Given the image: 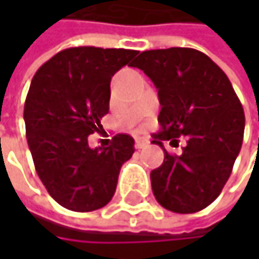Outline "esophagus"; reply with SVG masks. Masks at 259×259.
<instances>
[{
    "mask_svg": "<svg viewBox=\"0 0 259 259\" xmlns=\"http://www.w3.org/2000/svg\"><path fill=\"white\" fill-rule=\"evenodd\" d=\"M147 147V142L145 141H142V139H136L135 141V148L136 150H142V148H145Z\"/></svg>",
    "mask_w": 259,
    "mask_h": 259,
    "instance_id": "obj_1",
    "label": "esophagus"
}]
</instances>
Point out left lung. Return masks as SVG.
I'll use <instances>...</instances> for the list:
<instances>
[{
    "instance_id": "obj_1",
    "label": "left lung",
    "mask_w": 259,
    "mask_h": 259,
    "mask_svg": "<svg viewBox=\"0 0 259 259\" xmlns=\"http://www.w3.org/2000/svg\"><path fill=\"white\" fill-rule=\"evenodd\" d=\"M144 70L157 88L162 130L154 144L163 163L150 174L157 202L174 213L208 207L228 181L244 133V111L225 72L205 54L190 48L144 51L130 64ZM188 136L180 156L162 140Z\"/></svg>"
}]
</instances>
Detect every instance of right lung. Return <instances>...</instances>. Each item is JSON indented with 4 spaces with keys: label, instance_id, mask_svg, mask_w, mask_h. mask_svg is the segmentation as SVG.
Returning a JSON list of instances; mask_svg holds the SVG:
<instances>
[{
    "label": "right lung",
    "instance_id": "1",
    "mask_svg": "<svg viewBox=\"0 0 259 259\" xmlns=\"http://www.w3.org/2000/svg\"><path fill=\"white\" fill-rule=\"evenodd\" d=\"M138 51L69 48L46 61L26 94L24 120L35 171L49 195L72 211H93L114 196L118 174L135 151L130 135L90 148L109 112L111 79Z\"/></svg>",
    "mask_w": 259,
    "mask_h": 259
}]
</instances>
